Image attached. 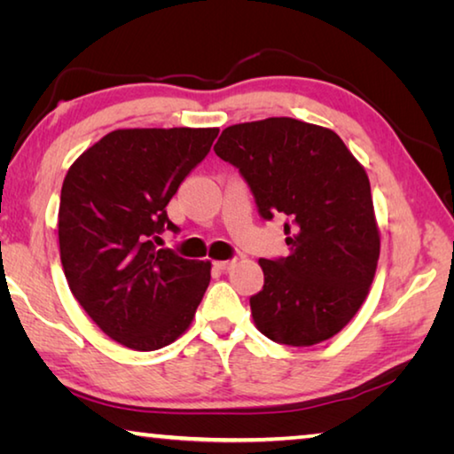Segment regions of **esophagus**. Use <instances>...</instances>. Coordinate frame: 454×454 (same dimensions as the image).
Instances as JSON below:
<instances>
[{
    "mask_svg": "<svg viewBox=\"0 0 454 454\" xmlns=\"http://www.w3.org/2000/svg\"><path fill=\"white\" fill-rule=\"evenodd\" d=\"M236 266V260H220V262H216V268H220V270H232V268Z\"/></svg>",
    "mask_w": 454,
    "mask_h": 454,
    "instance_id": "34e87169",
    "label": "esophagus"
}]
</instances>
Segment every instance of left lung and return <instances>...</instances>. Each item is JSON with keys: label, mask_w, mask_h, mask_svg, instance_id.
Masks as SVG:
<instances>
[{"label": "left lung", "mask_w": 454, "mask_h": 454, "mask_svg": "<svg viewBox=\"0 0 454 454\" xmlns=\"http://www.w3.org/2000/svg\"><path fill=\"white\" fill-rule=\"evenodd\" d=\"M214 152L240 170L260 216L288 218L290 254L258 260L264 286L250 298L256 328L288 347L340 333L366 301L380 256L363 164L333 129L294 118L228 126Z\"/></svg>", "instance_id": "8db88e82"}]
</instances>
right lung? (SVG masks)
<instances>
[{
  "mask_svg": "<svg viewBox=\"0 0 454 454\" xmlns=\"http://www.w3.org/2000/svg\"><path fill=\"white\" fill-rule=\"evenodd\" d=\"M218 128L114 129L70 166L61 186L59 256L72 294L98 328L134 350L186 333L210 284L208 260L162 244L178 232L166 206Z\"/></svg>",
  "mask_w": 454,
  "mask_h": 454,
  "instance_id": "obj_1",
  "label": "right lung"
}]
</instances>
